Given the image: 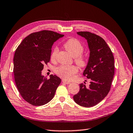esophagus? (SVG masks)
I'll use <instances>...</instances> for the list:
<instances>
[{
    "label": "esophagus",
    "instance_id": "esophagus-1",
    "mask_svg": "<svg viewBox=\"0 0 133 133\" xmlns=\"http://www.w3.org/2000/svg\"><path fill=\"white\" fill-rule=\"evenodd\" d=\"M62 82L63 83L66 84H70V82H67V81H66V80H62Z\"/></svg>",
    "mask_w": 133,
    "mask_h": 133
}]
</instances>
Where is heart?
I'll use <instances>...</instances> for the list:
<instances>
[{
  "mask_svg": "<svg viewBox=\"0 0 133 133\" xmlns=\"http://www.w3.org/2000/svg\"><path fill=\"white\" fill-rule=\"evenodd\" d=\"M63 47L67 50L69 53L74 58V61L80 67H84L86 64V59L82 55L84 51V47L78 39L75 38H70L66 41ZM59 48L56 46L54 47L52 53L51 54V59L54 60L58 53ZM78 71V68L75 66L62 65L57 67L56 70V73L59 77L66 80L72 79Z\"/></svg>",
  "mask_w": 133,
  "mask_h": 133,
  "instance_id": "obj_1",
  "label": "heart"
}]
</instances>
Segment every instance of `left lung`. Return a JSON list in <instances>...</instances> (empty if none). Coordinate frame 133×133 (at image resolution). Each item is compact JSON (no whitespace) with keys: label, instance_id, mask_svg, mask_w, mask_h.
<instances>
[{"label":"left lung","instance_id":"obj_1","mask_svg":"<svg viewBox=\"0 0 133 133\" xmlns=\"http://www.w3.org/2000/svg\"><path fill=\"white\" fill-rule=\"evenodd\" d=\"M79 36L87 41L90 56L83 75L90 79L86 88L80 84V90L73 96L78 105L84 107H94L107 96L110 90L114 76V57L109 46L102 37L88 31L78 32Z\"/></svg>","mask_w":133,"mask_h":133}]
</instances>
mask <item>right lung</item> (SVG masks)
Wrapping results in <instances>:
<instances>
[{
  "instance_id": "add662e5",
  "label": "right lung",
  "mask_w": 133,
  "mask_h": 133,
  "mask_svg": "<svg viewBox=\"0 0 133 133\" xmlns=\"http://www.w3.org/2000/svg\"><path fill=\"white\" fill-rule=\"evenodd\" d=\"M63 35L43 30L26 37L17 47L14 57L16 85L23 99L35 106L45 104L53 98L61 80L55 75L47 79L42 74L49 62L51 48Z\"/></svg>"
}]
</instances>
